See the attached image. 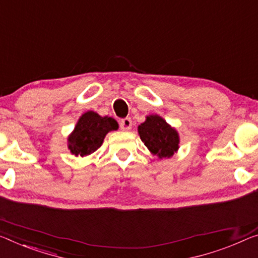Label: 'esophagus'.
<instances>
[{"mask_svg": "<svg viewBox=\"0 0 258 258\" xmlns=\"http://www.w3.org/2000/svg\"><path fill=\"white\" fill-rule=\"evenodd\" d=\"M119 126L122 131H127L132 127V120H131V118H122L119 121Z\"/></svg>", "mask_w": 258, "mask_h": 258, "instance_id": "34e87169", "label": "esophagus"}]
</instances>
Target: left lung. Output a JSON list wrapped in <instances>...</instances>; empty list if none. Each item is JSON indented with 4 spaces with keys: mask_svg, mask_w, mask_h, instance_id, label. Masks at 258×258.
I'll return each instance as SVG.
<instances>
[{
    "mask_svg": "<svg viewBox=\"0 0 258 258\" xmlns=\"http://www.w3.org/2000/svg\"><path fill=\"white\" fill-rule=\"evenodd\" d=\"M138 132L146 147L160 159L172 156L178 149V133L156 114L147 117L138 127Z\"/></svg>",
    "mask_w": 258,
    "mask_h": 258,
    "instance_id": "left-lung-1",
    "label": "left lung"
}]
</instances>
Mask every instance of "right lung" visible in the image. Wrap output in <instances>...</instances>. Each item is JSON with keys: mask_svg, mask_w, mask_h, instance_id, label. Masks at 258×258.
<instances>
[{"mask_svg": "<svg viewBox=\"0 0 258 258\" xmlns=\"http://www.w3.org/2000/svg\"><path fill=\"white\" fill-rule=\"evenodd\" d=\"M118 122L111 117H101L96 112L81 116L74 132L68 138V148L76 156H87L98 149L110 131H116Z\"/></svg>", "mask_w": 258, "mask_h": 258, "instance_id": "obj_1", "label": "right lung"}]
</instances>
